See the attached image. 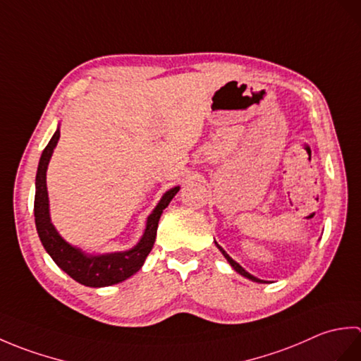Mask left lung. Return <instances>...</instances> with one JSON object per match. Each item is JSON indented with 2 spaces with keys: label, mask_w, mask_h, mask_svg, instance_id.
<instances>
[{
  "label": "left lung",
  "mask_w": 361,
  "mask_h": 361,
  "mask_svg": "<svg viewBox=\"0 0 361 361\" xmlns=\"http://www.w3.org/2000/svg\"><path fill=\"white\" fill-rule=\"evenodd\" d=\"M216 245H217V248H219V250L221 251V255H224V256L226 257V260H228V262H229V265H231V267L234 268V270H235L237 273H240L242 276H245V278H248V279H251V281H255V282H264L262 279H257V278H256V276H252V274H250L248 271H245V270H243V268H242V267H240L239 264H237V262H235V260H233L231 257H229V256L226 255V251H225L224 248H221V247H220V245H219L217 242H216Z\"/></svg>",
  "instance_id": "left-lung-1"
}]
</instances>
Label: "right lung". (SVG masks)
Here are the masks:
<instances>
[{
  "instance_id": "right-lung-1",
  "label": "right lung",
  "mask_w": 361,
  "mask_h": 361,
  "mask_svg": "<svg viewBox=\"0 0 361 361\" xmlns=\"http://www.w3.org/2000/svg\"><path fill=\"white\" fill-rule=\"evenodd\" d=\"M60 137V130L57 128L52 135L49 144L46 145L40 163H38L35 176V200H34V216L37 233L46 252L52 257L62 270L70 274L74 281L87 287H109L126 281L133 276L142 267L145 257L153 248L157 239V228L161 214L167 208L172 198L180 190L175 186L161 197L157 208L152 211L145 225V231L132 250L106 252V255H85L80 248H75L68 243L57 229L51 224L49 217V198L48 188H46V171H48L49 159L56 149Z\"/></svg>"
}]
</instances>
